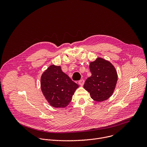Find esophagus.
<instances>
[{"label":"esophagus","instance_id":"1","mask_svg":"<svg viewBox=\"0 0 147 147\" xmlns=\"http://www.w3.org/2000/svg\"><path fill=\"white\" fill-rule=\"evenodd\" d=\"M78 84H80L81 86H82L84 85V80L83 79L80 80V81H78Z\"/></svg>","mask_w":147,"mask_h":147}]
</instances>
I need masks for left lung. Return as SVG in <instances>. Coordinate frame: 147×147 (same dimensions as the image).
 Masks as SVG:
<instances>
[{"instance_id": "1", "label": "left lung", "mask_w": 147, "mask_h": 147, "mask_svg": "<svg viewBox=\"0 0 147 147\" xmlns=\"http://www.w3.org/2000/svg\"><path fill=\"white\" fill-rule=\"evenodd\" d=\"M90 69L92 75L86 80L84 88L94 100H107L113 94L117 81L115 67L109 61L98 57L90 63Z\"/></svg>"}]
</instances>
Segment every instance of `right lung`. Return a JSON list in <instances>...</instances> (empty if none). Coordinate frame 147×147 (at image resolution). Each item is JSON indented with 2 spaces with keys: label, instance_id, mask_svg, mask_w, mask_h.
<instances>
[{
  "label": "right lung",
  "instance_id": "right-lung-1",
  "mask_svg": "<svg viewBox=\"0 0 147 147\" xmlns=\"http://www.w3.org/2000/svg\"><path fill=\"white\" fill-rule=\"evenodd\" d=\"M40 87L51 106L65 108L71 102L78 86L61 71L60 66L51 65L42 74Z\"/></svg>",
  "mask_w": 147,
  "mask_h": 147
}]
</instances>
